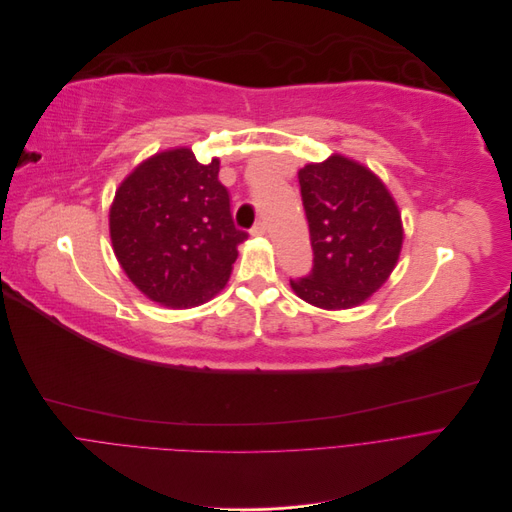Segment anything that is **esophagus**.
Returning a JSON list of instances; mask_svg holds the SVG:
<instances>
[{
	"label": "esophagus",
	"mask_w": 512,
	"mask_h": 512,
	"mask_svg": "<svg viewBox=\"0 0 512 512\" xmlns=\"http://www.w3.org/2000/svg\"><path fill=\"white\" fill-rule=\"evenodd\" d=\"M252 236H264L266 234V222H258L252 230H250Z\"/></svg>",
	"instance_id": "34e87169"
}]
</instances>
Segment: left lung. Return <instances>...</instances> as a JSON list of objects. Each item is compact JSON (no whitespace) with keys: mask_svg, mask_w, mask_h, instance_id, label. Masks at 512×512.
Segmentation results:
<instances>
[{"mask_svg":"<svg viewBox=\"0 0 512 512\" xmlns=\"http://www.w3.org/2000/svg\"><path fill=\"white\" fill-rule=\"evenodd\" d=\"M309 220L313 270L290 280L292 290L327 311L365 302L397 264L403 228L381 179L343 155L298 171Z\"/></svg>","mask_w":512,"mask_h":512,"instance_id":"obj_1","label":"left lung"}]
</instances>
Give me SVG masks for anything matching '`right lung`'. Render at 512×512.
Masks as SVG:
<instances>
[{"mask_svg": "<svg viewBox=\"0 0 512 512\" xmlns=\"http://www.w3.org/2000/svg\"><path fill=\"white\" fill-rule=\"evenodd\" d=\"M218 173V159L201 165L181 147L143 161L115 193V256L143 294L171 309L214 298L248 238L234 226Z\"/></svg>", "mask_w": 512, "mask_h": 512, "instance_id": "add662e5", "label": "right lung"}]
</instances>
